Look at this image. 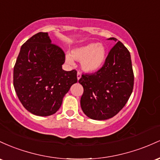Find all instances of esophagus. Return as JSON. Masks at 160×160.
Here are the masks:
<instances>
[{"label":"esophagus","mask_w":160,"mask_h":160,"mask_svg":"<svg viewBox=\"0 0 160 160\" xmlns=\"http://www.w3.org/2000/svg\"><path fill=\"white\" fill-rule=\"evenodd\" d=\"M81 77H82V75H81V73L79 72H78V73H77V79L79 80L81 78Z\"/></svg>","instance_id":"esophagus-1"}]
</instances>
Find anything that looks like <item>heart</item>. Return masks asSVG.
I'll return each mask as SVG.
<instances>
[{
  "label": "heart",
  "mask_w": 160,
  "mask_h": 160,
  "mask_svg": "<svg viewBox=\"0 0 160 160\" xmlns=\"http://www.w3.org/2000/svg\"><path fill=\"white\" fill-rule=\"evenodd\" d=\"M107 57V50L103 44L89 43L73 49L71 51V55L66 54V61L70 65L73 63V60L79 61L82 70L94 73L103 67Z\"/></svg>",
  "instance_id": "b5f03b06"
}]
</instances>
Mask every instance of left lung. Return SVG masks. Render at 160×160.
Returning a JSON list of instances; mask_svg holds the SVG:
<instances>
[{
  "label": "left lung",
  "instance_id": "8db88e82",
  "mask_svg": "<svg viewBox=\"0 0 160 160\" xmlns=\"http://www.w3.org/2000/svg\"><path fill=\"white\" fill-rule=\"evenodd\" d=\"M103 67L91 75H82L81 107L88 117L106 120L116 116L125 107L134 86V73L129 51L116 38Z\"/></svg>",
  "mask_w": 160,
  "mask_h": 160
}]
</instances>
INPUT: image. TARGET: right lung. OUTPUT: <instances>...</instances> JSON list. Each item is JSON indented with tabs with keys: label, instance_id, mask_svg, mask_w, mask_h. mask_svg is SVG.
<instances>
[{
	"label": "right lung",
	"instance_id": "add662e5",
	"mask_svg": "<svg viewBox=\"0 0 160 160\" xmlns=\"http://www.w3.org/2000/svg\"><path fill=\"white\" fill-rule=\"evenodd\" d=\"M65 53L51 44L48 32H38L21 47L13 69V86L23 107L39 116L54 114L71 86L78 82L77 72L65 71Z\"/></svg>",
	"mask_w": 160,
	"mask_h": 160
}]
</instances>
